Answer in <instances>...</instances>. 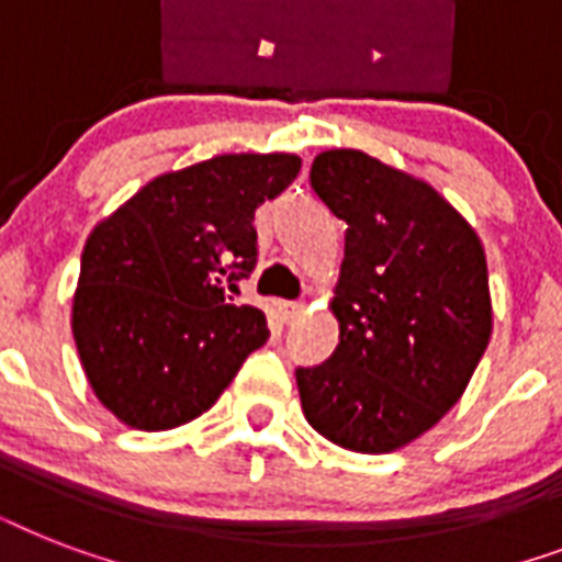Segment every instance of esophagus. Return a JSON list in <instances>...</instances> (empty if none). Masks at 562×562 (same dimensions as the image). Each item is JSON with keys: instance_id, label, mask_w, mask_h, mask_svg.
<instances>
[{"instance_id": "esophagus-1", "label": "esophagus", "mask_w": 562, "mask_h": 562, "mask_svg": "<svg viewBox=\"0 0 562 562\" xmlns=\"http://www.w3.org/2000/svg\"><path fill=\"white\" fill-rule=\"evenodd\" d=\"M300 312H303V303H294V300H285V303H280V315L285 324H291V321H294Z\"/></svg>"}]
</instances>
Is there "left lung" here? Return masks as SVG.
<instances>
[{
	"instance_id": "left-lung-1",
	"label": "left lung",
	"mask_w": 562,
	"mask_h": 562,
	"mask_svg": "<svg viewBox=\"0 0 562 562\" xmlns=\"http://www.w3.org/2000/svg\"><path fill=\"white\" fill-rule=\"evenodd\" d=\"M308 178L347 236L329 303L341 341L297 370L300 405L335 446L396 452L452 411L487 350L484 245L426 180L364 151L317 154Z\"/></svg>"
}]
</instances>
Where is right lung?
<instances>
[{"instance_id": "obj_1", "label": "right lung", "mask_w": 562, "mask_h": 562, "mask_svg": "<svg viewBox=\"0 0 562 562\" xmlns=\"http://www.w3.org/2000/svg\"><path fill=\"white\" fill-rule=\"evenodd\" d=\"M294 154H221L169 171L92 227L72 335L99 402L139 431L201 417L268 341L233 306L256 268L254 212L297 178Z\"/></svg>"}]
</instances>
